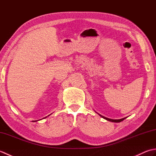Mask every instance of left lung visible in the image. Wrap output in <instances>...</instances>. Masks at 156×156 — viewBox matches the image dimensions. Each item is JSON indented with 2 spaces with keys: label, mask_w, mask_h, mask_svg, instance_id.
<instances>
[{
  "label": "left lung",
  "mask_w": 156,
  "mask_h": 156,
  "mask_svg": "<svg viewBox=\"0 0 156 156\" xmlns=\"http://www.w3.org/2000/svg\"><path fill=\"white\" fill-rule=\"evenodd\" d=\"M100 115L101 117L104 118V119H107V121H111V122H121V121H123L124 119H125V118H123V119H108V118H107V117H103V116H102V115Z\"/></svg>",
  "instance_id": "obj_1"
}]
</instances>
